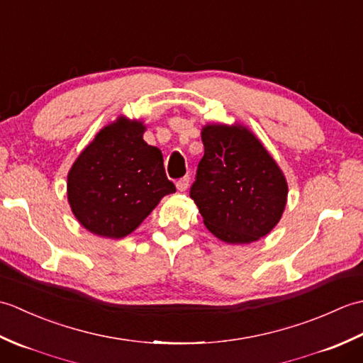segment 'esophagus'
I'll use <instances>...</instances> for the list:
<instances>
[{"label": "esophagus", "instance_id": "obj_1", "mask_svg": "<svg viewBox=\"0 0 363 363\" xmlns=\"http://www.w3.org/2000/svg\"><path fill=\"white\" fill-rule=\"evenodd\" d=\"M189 186H190V177L189 176H184V177H181V179H177V182H176L177 190H181V191H186L189 189Z\"/></svg>", "mask_w": 363, "mask_h": 363}]
</instances>
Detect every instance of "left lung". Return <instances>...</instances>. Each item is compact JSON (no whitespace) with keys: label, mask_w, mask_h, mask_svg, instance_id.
Returning a JSON list of instances; mask_svg holds the SVG:
<instances>
[{"label":"left lung","mask_w":363,"mask_h":363,"mask_svg":"<svg viewBox=\"0 0 363 363\" xmlns=\"http://www.w3.org/2000/svg\"><path fill=\"white\" fill-rule=\"evenodd\" d=\"M190 198L206 228L226 243H251L272 230L287 201V182L273 157L248 129L212 125L203 129Z\"/></svg>","instance_id":"left-lung-1"}]
</instances>
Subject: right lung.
I'll return each mask as SVG.
<instances>
[{"label": "right lung", "mask_w": 363, "mask_h": 363, "mask_svg": "<svg viewBox=\"0 0 363 363\" xmlns=\"http://www.w3.org/2000/svg\"><path fill=\"white\" fill-rule=\"evenodd\" d=\"M145 126L121 120L95 137L68 173V201L90 233L121 238L176 191L162 152L143 140Z\"/></svg>", "instance_id": "right-lung-1"}]
</instances>
